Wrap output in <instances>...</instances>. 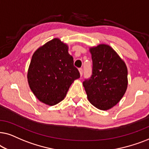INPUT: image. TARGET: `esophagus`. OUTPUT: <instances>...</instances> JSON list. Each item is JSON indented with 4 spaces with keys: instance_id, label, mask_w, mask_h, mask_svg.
I'll return each instance as SVG.
<instances>
[{
    "instance_id": "1",
    "label": "esophagus",
    "mask_w": 149,
    "mask_h": 149,
    "mask_svg": "<svg viewBox=\"0 0 149 149\" xmlns=\"http://www.w3.org/2000/svg\"><path fill=\"white\" fill-rule=\"evenodd\" d=\"M79 72H80V76H82V74H83V69H82V68H80V69H79Z\"/></svg>"
}]
</instances>
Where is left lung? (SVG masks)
Segmentation results:
<instances>
[{
	"label": "left lung",
	"mask_w": 149,
	"mask_h": 149,
	"mask_svg": "<svg viewBox=\"0 0 149 149\" xmlns=\"http://www.w3.org/2000/svg\"><path fill=\"white\" fill-rule=\"evenodd\" d=\"M93 61L90 79L83 82L88 100L93 106L107 110L116 106L127 88L125 63L110 45L100 44L89 49Z\"/></svg>",
	"instance_id": "obj_1"
}]
</instances>
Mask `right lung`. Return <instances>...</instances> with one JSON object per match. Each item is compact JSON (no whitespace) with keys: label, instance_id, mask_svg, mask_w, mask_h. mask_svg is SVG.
<instances>
[{"label":"right lung","instance_id":"add662e5","mask_svg":"<svg viewBox=\"0 0 149 149\" xmlns=\"http://www.w3.org/2000/svg\"><path fill=\"white\" fill-rule=\"evenodd\" d=\"M79 78L68 45L58 38L49 41L35 52L27 73L32 92L48 106L64 100L71 84Z\"/></svg>","mask_w":149,"mask_h":149}]
</instances>
